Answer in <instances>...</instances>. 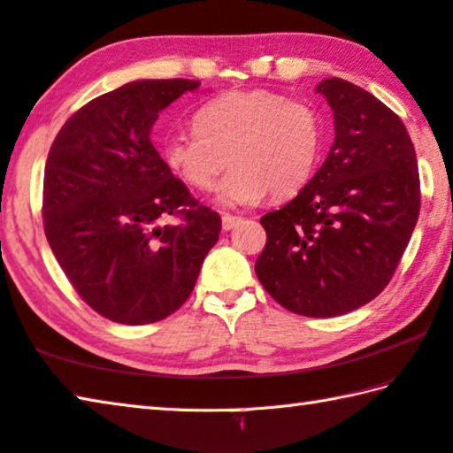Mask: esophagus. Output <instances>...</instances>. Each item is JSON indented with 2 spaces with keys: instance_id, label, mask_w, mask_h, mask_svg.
Wrapping results in <instances>:
<instances>
[{
  "instance_id": "1",
  "label": "esophagus",
  "mask_w": 453,
  "mask_h": 453,
  "mask_svg": "<svg viewBox=\"0 0 453 453\" xmlns=\"http://www.w3.org/2000/svg\"><path fill=\"white\" fill-rule=\"evenodd\" d=\"M242 218L237 216H229V213H224L221 216V227H224V232H229V229H234L237 224H240Z\"/></svg>"
}]
</instances>
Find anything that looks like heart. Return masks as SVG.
I'll return each mask as SVG.
<instances>
[{
	"label": "heart",
	"instance_id": "b5f03b06",
	"mask_svg": "<svg viewBox=\"0 0 453 453\" xmlns=\"http://www.w3.org/2000/svg\"><path fill=\"white\" fill-rule=\"evenodd\" d=\"M324 126L316 107L265 89L229 91L196 111V129L165 135L164 159L188 186L219 183L224 208H251L270 194L289 197L316 170Z\"/></svg>",
	"mask_w": 453,
	"mask_h": 453
}]
</instances>
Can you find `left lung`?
Listing matches in <instances>:
<instances>
[{"label": "left lung", "instance_id": "8db88e82", "mask_svg": "<svg viewBox=\"0 0 453 453\" xmlns=\"http://www.w3.org/2000/svg\"><path fill=\"white\" fill-rule=\"evenodd\" d=\"M335 137L316 175L259 219L267 242L256 275L283 308L334 318L392 280L419 216L416 150L403 121L346 80L318 83Z\"/></svg>", "mask_w": 453, "mask_h": 453}]
</instances>
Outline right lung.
<instances>
[{"label":"right lung","mask_w":453,"mask_h":453,"mask_svg":"<svg viewBox=\"0 0 453 453\" xmlns=\"http://www.w3.org/2000/svg\"><path fill=\"white\" fill-rule=\"evenodd\" d=\"M194 80H137L91 99L51 143L43 229L89 308L126 326L153 324L188 300L221 229L150 140L159 111ZM180 215L178 225H165Z\"/></svg>","instance_id":"1"}]
</instances>
